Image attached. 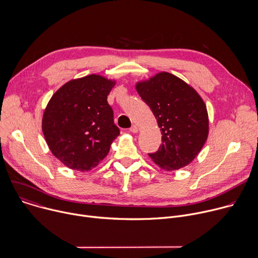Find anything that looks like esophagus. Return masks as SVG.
Masks as SVG:
<instances>
[{
  "label": "esophagus",
  "instance_id": "obj_1",
  "mask_svg": "<svg viewBox=\"0 0 258 258\" xmlns=\"http://www.w3.org/2000/svg\"><path fill=\"white\" fill-rule=\"evenodd\" d=\"M130 131L132 132V133H138V131H139V127H138V125L137 124H133L132 126H131V128H130Z\"/></svg>",
  "mask_w": 258,
  "mask_h": 258
}]
</instances>
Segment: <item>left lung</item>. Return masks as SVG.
Instances as JSON below:
<instances>
[{
	"instance_id": "left-lung-1",
	"label": "left lung",
	"mask_w": 258,
	"mask_h": 258,
	"mask_svg": "<svg viewBox=\"0 0 258 258\" xmlns=\"http://www.w3.org/2000/svg\"><path fill=\"white\" fill-rule=\"evenodd\" d=\"M150 107L161 131L159 149L148 155L164 170L188 165L208 136L206 106L197 92L168 72H160L136 87Z\"/></svg>"
}]
</instances>
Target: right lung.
<instances>
[{
  "instance_id": "add662e5",
  "label": "right lung",
  "mask_w": 258,
  "mask_h": 258,
  "mask_svg": "<svg viewBox=\"0 0 258 258\" xmlns=\"http://www.w3.org/2000/svg\"><path fill=\"white\" fill-rule=\"evenodd\" d=\"M114 82L91 75L62 86L49 101L43 133L51 152L67 167L97 166L119 135L107 96Z\"/></svg>"
}]
</instances>
